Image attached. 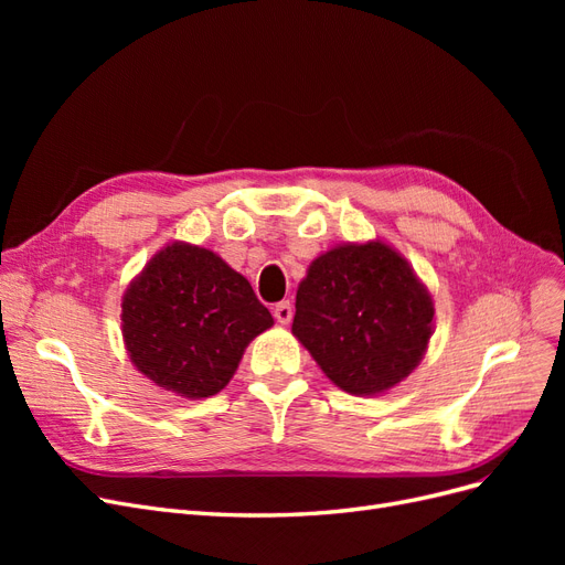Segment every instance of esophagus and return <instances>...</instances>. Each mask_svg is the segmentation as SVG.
Here are the masks:
<instances>
[{"label":"esophagus","instance_id":"1","mask_svg":"<svg viewBox=\"0 0 565 565\" xmlns=\"http://www.w3.org/2000/svg\"><path fill=\"white\" fill-rule=\"evenodd\" d=\"M273 316H276V320H278L280 324H287L289 320H292V316H295L292 303H289L287 299L280 301V303H276V309H273Z\"/></svg>","mask_w":565,"mask_h":565}]
</instances>
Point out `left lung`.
<instances>
[{"mask_svg":"<svg viewBox=\"0 0 565 565\" xmlns=\"http://www.w3.org/2000/svg\"><path fill=\"white\" fill-rule=\"evenodd\" d=\"M292 332L353 396L405 380L429 344L434 303L401 254L382 243L318 256L297 289Z\"/></svg>","mask_w":565,"mask_h":565,"instance_id":"8db88e82","label":"left lung"}]
</instances>
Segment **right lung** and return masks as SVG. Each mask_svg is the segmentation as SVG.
<instances>
[{
	"instance_id": "1",
	"label": "right lung",
	"mask_w": 565,
	"mask_h": 565,
	"mask_svg": "<svg viewBox=\"0 0 565 565\" xmlns=\"http://www.w3.org/2000/svg\"><path fill=\"white\" fill-rule=\"evenodd\" d=\"M273 318L252 285L210 249L174 243L152 256L122 301L134 365L185 398L224 388Z\"/></svg>"
}]
</instances>
